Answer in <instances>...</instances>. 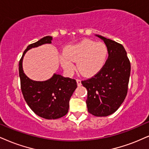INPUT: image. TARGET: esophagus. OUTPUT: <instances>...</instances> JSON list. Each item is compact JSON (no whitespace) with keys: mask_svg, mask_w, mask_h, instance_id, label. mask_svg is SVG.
Returning <instances> with one entry per match:
<instances>
[{"mask_svg":"<svg viewBox=\"0 0 149 149\" xmlns=\"http://www.w3.org/2000/svg\"><path fill=\"white\" fill-rule=\"evenodd\" d=\"M77 86H80L81 85V81L80 79H77Z\"/></svg>","mask_w":149,"mask_h":149,"instance_id":"obj_1","label":"esophagus"}]
</instances>
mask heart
<instances>
[{
    "instance_id": "obj_1",
    "label": "heart",
    "mask_w": 149,
    "mask_h": 149,
    "mask_svg": "<svg viewBox=\"0 0 149 149\" xmlns=\"http://www.w3.org/2000/svg\"><path fill=\"white\" fill-rule=\"evenodd\" d=\"M108 55V47L105 43L85 39L66 47L64 52L60 55V61L64 70L69 74L74 72L75 65L73 62H77L80 74L89 77L102 70Z\"/></svg>"
}]
</instances>
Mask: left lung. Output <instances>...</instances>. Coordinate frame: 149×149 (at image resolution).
Segmentation results:
<instances>
[{
  "instance_id": "1",
  "label": "left lung",
  "mask_w": 149,
  "mask_h": 149,
  "mask_svg": "<svg viewBox=\"0 0 149 149\" xmlns=\"http://www.w3.org/2000/svg\"><path fill=\"white\" fill-rule=\"evenodd\" d=\"M108 47V57L100 72L81 84L88 91V111L97 117L115 113L125 100L131 74V63L124 46L97 35Z\"/></svg>"
}]
</instances>
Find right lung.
I'll return each mask as SVG.
<instances>
[{"label":"right lung","mask_w":149,"mask_h":149,"mask_svg":"<svg viewBox=\"0 0 149 149\" xmlns=\"http://www.w3.org/2000/svg\"><path fill=\"white\" fill-rule=\"evenodd\" d=\"M52 36H47L29 45L18 65L21 91L25 102L34 113L47 119L61 118L67 114L70 97L77 86L75 79L56 73L43 81L30 79L24 73L23 60L25 53L43 44L52 43Z\"/></svg>","instance_id":"right-lung-1"}]
</instances>
